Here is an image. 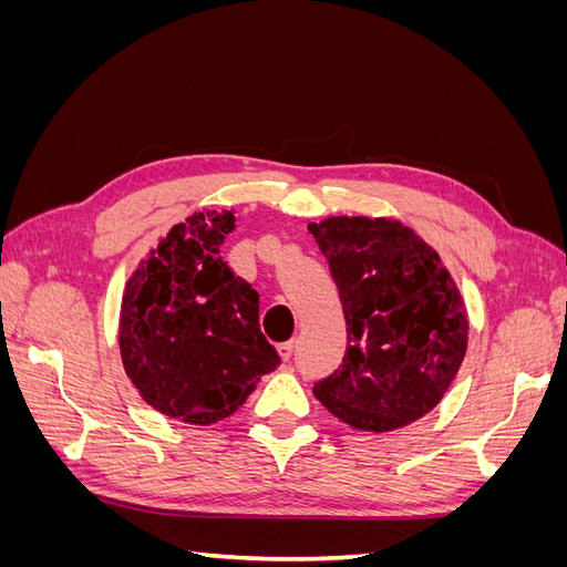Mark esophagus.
Instances as JSON below:
<instances>
[{
	"instance_id": "1",
	"label": "esophagus",
	"mask_w": 567,
	"mask_h": 567,
	"mask_svg": "<svg viewBox=\"0 0 567 567\" xmlns=\"http://www.w3.org/2000/svg\"><path fill=\"white\" fill-rule=\"evenodd\" d=\"M293 350H296V340L281 342V346H279V354H281L284 362H290V357H293Z\"/></svg>"
}]
</instances>
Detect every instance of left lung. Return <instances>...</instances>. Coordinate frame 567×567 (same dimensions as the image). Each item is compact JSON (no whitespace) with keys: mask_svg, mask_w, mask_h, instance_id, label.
Here are the masks:
<instances>
[{"mask_svg":"<svg viewBox=\"0 0 567 567\" xmlns=\"http://www.w3.org/2000/svg\"><path fill=\"white\" fill-rule=\"evenodd\" d=\"M348 323L342 364L317 400L359 431L385 433L425 416L447 392L468 342L466 307L440 255L392 219L310 225Z\"/></svg>","mask_w":567,"mask_h":567,"instance_id":"1","label":"left lung"}]
</instances>
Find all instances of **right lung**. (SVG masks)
I'll use <instances>...</instances> for the list:
<instances>
[{
	"label": "right lung",
	"instance_id": "add662e5",
	"mask_svg": "<svg viewBox=\"0 0 567 567\" xmlns=\"http://www.w3.org/2000/svg\"><path fill=\"white\" fill-rule=\"evenodd\" d=\"M231 210L173 227L132 274L120 312V354L142 398L169 419L210 425L281 364L260 331V296L234 277L221 244Z\"/></svg>",
	"mask_w": 567,
	"mask_h": 567
}]
</instances>
